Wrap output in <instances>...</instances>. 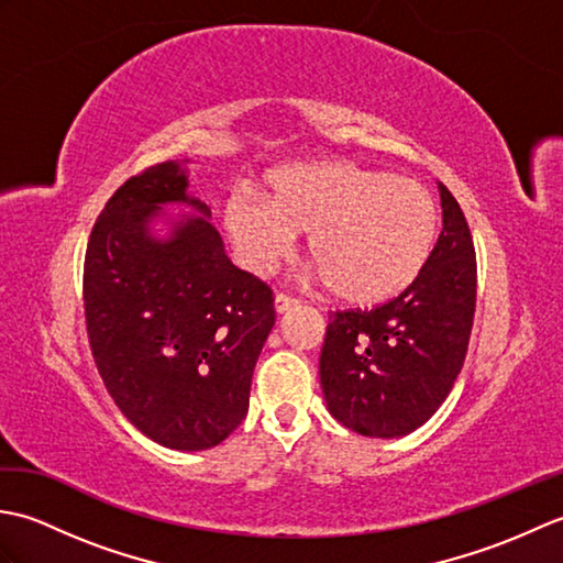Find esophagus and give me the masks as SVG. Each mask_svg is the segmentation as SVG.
<instances>
[{
	"instance_id": "34e87169",
	"label": "esophagus",
	"mask_w": 563,
	"mask_h": 563,
	"mask_svg": "<svg viewBox=\"0 0 563 563\" xmlns=\"http://www.w3.org/2000/svg\"><path fill=\"white\" fill-rule=\"evenodd\" d=\"M273 307H275V312H278V314H285V312H290L292 307H297V300L290 295L278 292V295H275V300H273Z\"/></svg>"
}]
</instances>
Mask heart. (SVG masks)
<instances>
[{
	"label": "heart",
	"instance_id": "obj_1",
	"mask_svg": "<svg viewBox=\"0 0 563 563\" xmlns=\"http://www.w3.org/2000/svg\"><path fill=\"white\" fill-rule=\"evenodd\" d=\"M266 198L236 188L222 227L239 266L271 273L307 232V251L331 295L349 307L399 297L435 246L438 208L428 190L353 162H300L266 176Z\"/></svg>",
	"mask_w": 563,
	"mask_h": 563
}]
</instances>
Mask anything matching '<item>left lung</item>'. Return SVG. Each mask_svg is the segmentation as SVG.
<instances>
[{
  "label": "left lung",
  "instance_id": "1",
  "mask_svg": "<svg viewBox=\"0 0 563 563\" xmlns=\"http://www.w3.org/2000/svg\"><path fill=\"white\" fill-rule=\"evenodd\" d=\"M442 232L421 275L391 302L329 317L319 377L329 413L367 438H401L457 379L476 305V256L460 202L438 184Z\"/></svg>",
  "mask_w": 563,
  "mask_h": 563
}]
</instances>
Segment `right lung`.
<instances>
[{
	"mask_svg": "<svg viewBox=\"0 0 563 563\" xmlns=\"http://www.w3.org/2000/svg\"><path fill=\"white\" fill-rule=\"evenodd\" d=\"M186 164L150 166L106 202L84 261V312L128 421L164 448L198 452L244 421L275 312L268 285L227 258L210 208L188 194ZM172 205L191 212L169 216Z\"/></svg>",
	"mask_w": 563,
	"mask_h": 563,
	"instance_id": "right-lung-1",
	"label": "right lung"
}]
</instances>
